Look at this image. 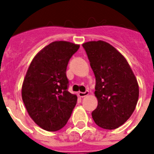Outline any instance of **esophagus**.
<instances>
[{
	"label": "esophagus",
	"instance_id": "obj_1",
	"mask_svg": "<svg viewBox=\"0 0 154 154\" xmlns=\"http://www.w3.org/2000/svg\"><path fill=\"white\" fill-rule=\"evenodd\" d=\"M89 92L88 91V90H86L85 92H79L78 93V95H79V97H86L87 95H89Z\"/></svg>",
	"mask_w": 154,
	"mask_h": 154
}]
</instances>
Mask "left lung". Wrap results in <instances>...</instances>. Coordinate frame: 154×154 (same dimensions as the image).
I'll return each instance as SVG.
<instances>
[{
    "mask_svg": "<svg viewBox=\"0 0 154 154\" xmlns=\"http://www.w3.org/2000/svg\"><path fill=\"white\" fill-rule=\"evenodd\" d=\"M96 77L97 107L92 112L94 122L105 129H114L129 119L138 101L137 82L126 59L102 41L84 43Z\"/></svg>",
    "mask_w": 154,
    "mask_h": 154,
    "instance_id": "left-lung-1",
    "label": "left lung"
}]
</instances>
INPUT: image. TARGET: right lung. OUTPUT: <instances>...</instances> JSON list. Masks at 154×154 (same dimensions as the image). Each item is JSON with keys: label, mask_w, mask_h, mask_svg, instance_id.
<instances>
[{"label": "right lung", "mask_w": 154, "mask_h": 154, "mask_svg": "<svg viewBox=\"0 0 154 154\" xmlns=\"http://www.w3.org/2000/svg\"><path fill=\"white\" fill-rule=\"evenodd\" d=\"M80 45L54 42L37 53L30 64L22 85V100L34 122L47 131L62 129L77 104L68 91L66 69Z\"/></svg>", "instance_id": "add662e5"}]
</instances>
